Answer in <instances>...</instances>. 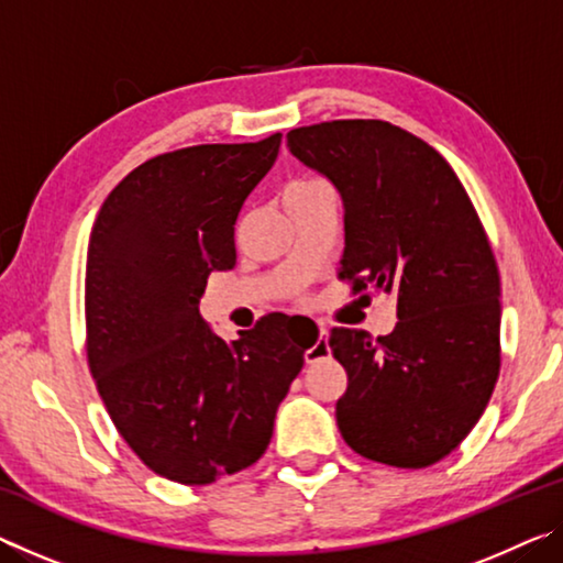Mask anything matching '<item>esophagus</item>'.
<instances>
[{
	"label": "esophagus",
	"instance_id": "34e87169",
	"mask_svg": "<svg viewBox=\"0 0 563 563\" xmlns=\"http://www.w3.org/2000/svg\"><path fill=\"white\" fill-rule=\"evenodd\" d=\"M322 355H328V330L325 328H318V340L312 342V347L305 350V362H316Z\"/></svg>",
	"mask_w": 563,
	"mask_h": 563
}]
</instances>
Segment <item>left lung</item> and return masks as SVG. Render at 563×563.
I'll list each match as a JSON object with an SVG mask.
<instances>
[{
    "label": "left lung",
    "instance_id": "8db88e82",
    "mask_svg": "<svg viewBox=\"0 0 563 563\" xmlns=\"http://www.w3.org/2000/svg\"><path fill=\"white\" fill-rule=\"evenodd\" d=\"M345 208L340 278L395 295L389 335L335 328L345 367L335 417L357 454L419 470L460 446L499 377V271L462 180L437 151L387 121H328L288 133Z\"/></svg>",
    "mask_w": 563,
    "mask_h": 563
}]
</instances>
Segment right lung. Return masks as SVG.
Segmentation results:
<instances>
[{"label":"right lung","mask_w":563,"mask_h":563,"mask_svg":"<svg viewBox=\"0 0 563 563\" xmlns=\"http://www.w3.org/2000/svg\"><path fill=\"white\" fill-rule=\"evenodd\" d=\"M280 133L146 161L111 190L87 253V352L111 422L148 470L201 487L258 462L302 369L295 318L223 340L198 312L235 265L233 225L273 168Z\"/></svg>","instance_id":"add662e5"}]
</instances>
